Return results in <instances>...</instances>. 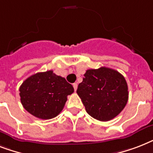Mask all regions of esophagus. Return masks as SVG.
<instances>
[{"label":"esophagus","mask_w":153,"mask_h":153,"mask_svg":"<svg viewBox=\"0 0 153 153\" xmlns=\"http://www.w3.org/2000/svg\"><path fill=\"white\" fill-rule=\"evenodd\" d=\"M73 87H74V91H76L77 87H78V84H77V83H73Z\"/></svg>","instance_id":"obj_1"}]
</instances>
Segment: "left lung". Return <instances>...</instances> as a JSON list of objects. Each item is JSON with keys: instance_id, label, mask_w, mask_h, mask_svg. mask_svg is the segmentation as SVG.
<instances>
[{"instance_id": "1", "label": "left lung", "mask_w": 153, "mask_h": 153, "mask_svg": "<svg viewBox=\"0 0 153 153\" xmlns=\"http://www.w3.org/2000/svg\"><path fill=\"white\" fill-rule=\"evenodd\" d=\"M77 94L89 115L101 121L117 116L128 98V85L123 75L105 67L87 70Z\"/></svg>"}]
</instances>
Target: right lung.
<instances>
[{
    "label": "right lung",
    "instance_id": "1",
    "mask_svg": "<svg viewBox=\"0 0 153 153\" xmlns=\"http://www.w3.org/2000/svg\"><path fill=\"white\" fill-rule=\"evenodd\" d=\"M74 92L71 84L53 71L39 72L28 77L20 87V102L29 114L48 120L59 114Z\"/></svg>",
    "mask_w": 153,
    "mask_h": 153
}]
</instances>
